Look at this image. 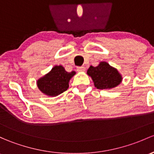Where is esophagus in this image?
Instances as JSON below:
<instances>
[{
  "label": "esophagus",
  "instance_id": "obj_1",
  "mask_svg": "<svg viewBox=\"0 0 154 154\" xmlns=\"http://www.w3.org/2000/svg\"><path fill=\"white\" fill-rule=\"evenodd\" d=\"M85 67H84V66L77 67V70L79 71V72H84V71H85Z\"/></svg>",
  "mask_w": 154,
  "mask_h": 154
}]
</instances>
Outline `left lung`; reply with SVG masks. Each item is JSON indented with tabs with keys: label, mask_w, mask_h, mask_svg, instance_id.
<instances>
[{
	"label": "left lung",
	"mask_w": 154,
	"mask_h": 154,
	"mask_svg": "<svg viewBox=\"0 0 154 154\" xmlns=\"http://www.w3.org/2000/svg\"><path fill=\"white\" fill-rule=\"evenodd\" d=\"M87 74L92 78L97 89H112L117 87L122 82V76L117 69L107 62H101L97 67L90 66Z\"/></svg>",
	"instance_id": "8db88e82"
}]
</instances>
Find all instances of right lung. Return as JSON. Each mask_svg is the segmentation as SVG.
I'll return each instance as SVG.
<instances>
[{"mask_svg":"<svg viewBox=\"0 0 154 154\" xmlns=\"http://www.w3.org/2000/svg\"><path fill=\"white\" fill-rule=\"evenodd\" d=\"M75 74V71L67 72L62 65L55 66L37 81V87L42 93L48 96H57L68 89L70 79Z\"/></svg>","mask_w":154,"mask_h":154,"instance_id":"add662e5","label":"right lung"}]
</instances>
